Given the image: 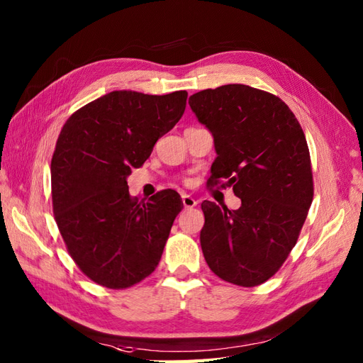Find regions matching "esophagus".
Instances as JSON below:
<instances>
[{
    "instance_id": "obj_1",
    "label": "esophagus",
    "mask_w": 363,
    "mask_h": 363,
    "mask_svg": "<svg viewBox=\"0 0 363 363\" xmlns=\"http://www.w3.org/2000/svg\"><path fill=\"white\" fill-rule=\"evenodd\" d=\"M182 204H184V207H187V209H191V207H195L198 204V201L194 196L182 194Z\"/></svg>"
}]
</instances>
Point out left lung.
<instances>
[{
    "label": "left lung",
    "instance_id": "obj_1",
    "mask_svg": "<svg viewBox=\"0 0 363 363\" xmlns=\"http://www.w3.org/2000/svg\"><path fill=\"white\" fill-rule=\"evenodd\" d=\"M213 135L209 184L233 187L237 211L204 201V259L223 281L254 287L269 279L296 245L313 199L311 154L295 115L281 98L243 84L189 98Z\"/></svg>",
    "mask_w": 363,
    "mask_h": 363
}]
</instances>
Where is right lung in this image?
<instances>
[{
  "label": "right lung",
  "instance_id": "add662e5",
  "mask_svg": "<svg viewBox=\"0 0 363 363\" xmlns=\"http://www.w3.org/2000/svg\"><path fill=\"white\" fill-rule=\"evenodd\" d=\"M187 91L145 95L113 90L67 120L51 160L52 212L81 272L107 289H126L156 269L176 215L174 190L146 203L128 176L186 111Z\"/></svg>",
  "mask_w": 363,
  "mask_h": 363
}]
</instances>
